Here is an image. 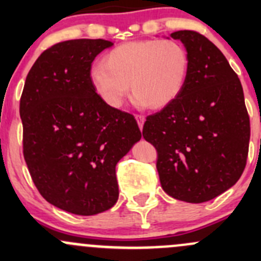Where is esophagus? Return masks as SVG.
I'll return each mask as SVG.
<instances>
[{"instance_id": "obj_1", "label": "esophagus", "mask_w": 261, "mask_h": 261, "mask_svg": "<svg viewBox=\"0 0 261 261\" xmlns=\"http://www.w3.org/2000/svg\"><path fill=\"white\" fill-rule=\"evenodd\" d=\"M135 118H136V121H138V125L141 130L144 126V121H145V118H144L143 115H135Z\"/></svg>"}]
</instances>
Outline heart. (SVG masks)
Instances as JSON below:
<instances>
[{"label":"heart","instance_id":"b5f03b06","mask_svg":"<svg viewBox=\"0 0 261 261\" xmlns=\"http://www.w3.org/2000/svg\"><path fill=\"white\" fill-rule=\"evenodd\" d=\"M189 54L174 39H149L121 44L91 69L94 89L107 105L120 107L128 93L141 106L163 109L183 91L189 73Z\"/></svg>","mask_w":261,"mask_h":261}]
</instances>
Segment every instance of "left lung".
<instances>
[{"label": "left lung", "mask_w": 261, "mask_h": 261, "mask_svg": "<svg viewBox=\"0 0 261 261\" xmlns=\"http://www.w3.org/2000/svg\"><path fill=\"white\" fill-rule=\"evenodd\" d=\"M189 54L179 96L146 117L143 136L156 149L162 188L170 197L202 203L220 196L243 174L250 118L238 74L221 50L202 34H170Z\"/></svg>", "instance_id": "1"}]
</instances>
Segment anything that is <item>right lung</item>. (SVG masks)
<instances>
[{
  "label": "right lung",
  "mask_w": 261,
  "mask_h": 261,
  "mask_svg": "<svg viewBox=\"0 0 261 261\" xmlns=\"http://www.w3.org/2000/svg\"><path fill=\"white\" fill-rule=\"evenodd\" d=\"M102 39H77L44 50L20 99L22 150L31 179L53 206L81 216L117 202L116 164L140 140L135 117L97 94L91 67Z\"/></svg>",
  "instance_id": "1"
}]
</instances>
